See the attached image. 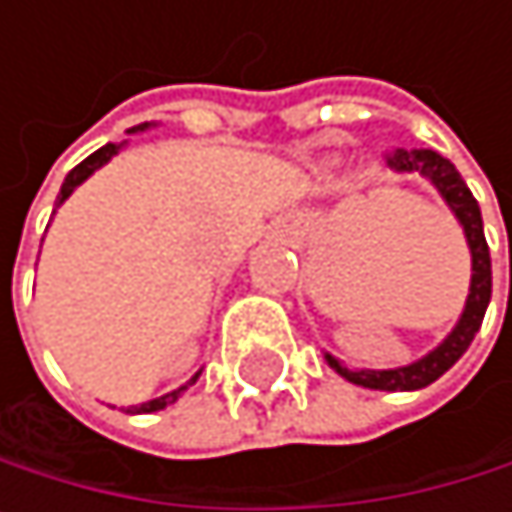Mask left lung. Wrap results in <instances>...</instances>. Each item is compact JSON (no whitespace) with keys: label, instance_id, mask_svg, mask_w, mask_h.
Instances as JSON below:
<instances>
[{"label":"left lung","instance_id":"left-lung-1","mask_svg":"<svg viewBox=\"0 0 512 512\" xmlns=\"http://www.w3.org/2000/svg\"><path fill=\"white\" fill-rule=\"evenodd\" d=\"M388 164L397 167V170H406V173L412 170V173L427 176V180L440 189V195L449 201L455 216L461 219L470 253H473V280H470L467 308H464L452 336L437 351H430L424 360H418L412 366L375 372V369H348L342 360L329 357V354H326V360L339 375L354 381V385H363V388H372V391H418V388L433 385V381H437L443 372H449L461 360V354L470 348L473 336L479 332L485 308H489V299H492V256H489V244H485V235H482L479 204L470 195L467 183L461 180V173L455 170V164L449 158L430 152V149H391Z\"/></svg>","mask_w":512,"mask_h":512}]
</instances>
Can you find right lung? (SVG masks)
Returning a JSON list of instances; mask_svg holds the SVG:
<instances>
[{
	"instance_id": "obj_1",
	"label": "right lung",
	"mask_w": 512,
	"mask_h": 512,
	"mask_svg": "<svg viewBox=\"0 0 512 512\" xmlns=\"http://www.w3.org/2000/svg\"><path fill=\"white\" fill-rule=\"evenodd\" d=\"M118 149H121V143H106L103 149H97L94 155H88V158H85L82 164H75V167H72V170L66 173V180H63V189H60V195H57V204H63V201H66V198L72 195V189L79 186V183H85L88 176H91V173H94L97 167H103V164H106V161H109V158H112V155L118 152ZM195 381H198V375H195V378L189 381V385H183L180 391H189V388L195 385ZM180 391H173V394H167V397H158V400H152V403H143V406H140L137 412H158V409H164L167 403H173V400H176V394H180Z\"/></svg>"
}]
</instances>
